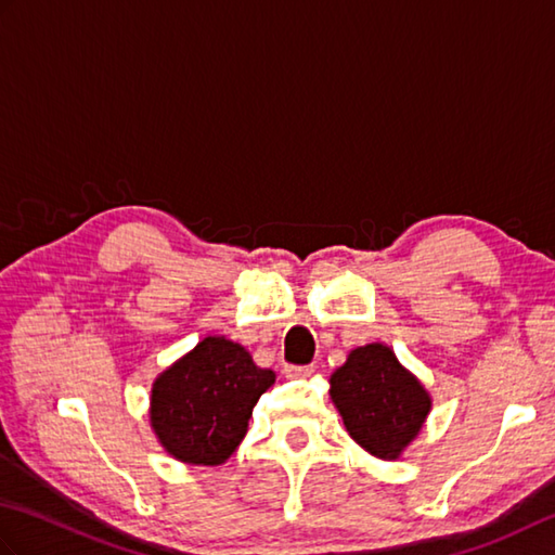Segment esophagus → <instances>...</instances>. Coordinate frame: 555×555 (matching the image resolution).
Returning <instances> with one entry per match:
<instances>
[{"mask_svg":"<svg viewBox=\"0 0 555 555\" xmlns=\"http://www.w3.org/2000/svg\"><path fill=\"white\" fill-rule=\"evenodd\" d=\"M314 374V364H305V367H286V376L291 379H308Z\"/></svg>","mask_w":555,"mask_h":555,"instance_id":"1","label":"esophagus"}]
</instances>
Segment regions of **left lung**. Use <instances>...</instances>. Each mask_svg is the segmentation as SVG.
<instances>
[{
    "label": "left lung",
    "mask_w": 555,
    "mask_h": 555,
    "mask_svg": "<svg viewBox=\"0 0 555 555\" xmlns=\"http://www.w3.org/2000/svg\"><path fill=\"white\" fill-rule=\"evenodd\" d=\"M328 396L350 439L379 460L403 455L431 412L427 388L384 344L350 350L328 379Z\"/></svg>",
    "instance_id": "1"
}]
</instances>
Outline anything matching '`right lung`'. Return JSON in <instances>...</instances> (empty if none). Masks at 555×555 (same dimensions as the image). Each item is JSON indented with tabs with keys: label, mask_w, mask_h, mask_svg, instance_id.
<instances>
[{
	"label": "right lung",
	"mask_w": 555,
	"mask_h": 555,
	"mask_svg": "<svg viewBox=\"0 0 555 555\" xmlns=\"http://www.w3.org/2000/svg\"><path fill=\"white\" fill-rule=\"evenodd\" d=\"M276 382L227 336H207L152 382L150 427L173 460L223 465L241 446L259 396Z\"/></svg>",
	"instance_id": "add662e5"
}]
</instances>
